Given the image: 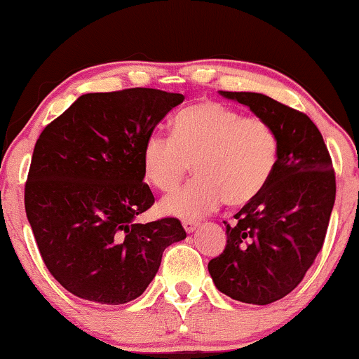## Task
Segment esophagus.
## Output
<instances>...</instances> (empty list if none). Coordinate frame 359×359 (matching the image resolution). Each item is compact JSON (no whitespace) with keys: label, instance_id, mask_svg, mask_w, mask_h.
<instances>
[{"label":"esophagus","instance_id":"esophagus-1","mask_svg":"<svg viewBox=\"0 0 359 359\" xmlns=\"http://www.w3.org/2000/svg\"><path fill=\"white\" fill-rule=\"evenodd\" d=\"M182 226L187 233H194L197 228H199V222L192 221V219H185V221H182Z\"/></svg>","mask_w":359,"mask_h":359}]
</instances>
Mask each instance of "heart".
Segmentation results:
<instances>
[{
	"label": "heart",
	"instance_id": "b5f03b06",
	"mask_svg": "<svg viewBox=\"0 0 359 359\" xmlns=\"http://www.w3.org/2000/svg\"><path fill=\"white\" fill-rule=\"evenodd\" d=\"M278 137L266 119L205 101L180 111L172 137L148 135L142 150L145 179L162 192L182 182L189 167L197 179L160 203L162 212L197 219L224 201L240 208L257 199L273 175Z\"/></svg>",
	"mask_w": 359,
	"mask_h": 359
}]
</instances>
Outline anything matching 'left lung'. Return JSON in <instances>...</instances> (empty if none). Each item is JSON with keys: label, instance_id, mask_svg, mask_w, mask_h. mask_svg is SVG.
<instances>
[{"label": "left lung", "instance_id": "obj_1", "mask_svg": "<svg viewBox=\"0 0 359 359\" xmlns=\"http://www.w3.org/2000/svg\"><path fill=\"white\" fill-rule=\"evenodd\" d=\"M266 119L278 137V160L257 199L226 224V248L209 262L214 285L228 297L266 306L290 294L324 245L336 199V175L323 135L307 114L258 93H229Z\"/></svg>", "mask_w": 359, "mask_h": 359}]
</instances>
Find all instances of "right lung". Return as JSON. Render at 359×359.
<instances>
[{
  "instance_id": "1",
  "label": "right lung",
  "mask_w": 359,
  "mask_h": 359,
  "mask_svg": "<svg viewBox=\"0 0 359 359\" xmlns=\"http://www.w3.org/2000/svg\"><path fill=\"white\" fill-rule=\"evenodd\" d=\"M182 101L147 88L84 94L36 140L25 211L45 266L76 297H140L163 250L187 236L175 217L135 222L155 203L143 182L145 140Z\"/></svg>"
}]
</instances>
